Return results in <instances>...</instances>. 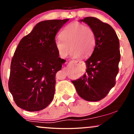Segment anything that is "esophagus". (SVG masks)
Here are the masks:
<instances>
[{"label":"esophagus","instance_id":"obj_1","mask_svg":"<svg viewBox=\"0 0 134 134\" xmlns=\"http://www.w3.org/2000/svg\"><path fill=\"white\" fill-rule=\"evenodd\" d=\"M80 60H73L71 61V62L72 63H78V62H80Z\"/></svg>","mask_w":134,"mask_h":134}]
</instances>
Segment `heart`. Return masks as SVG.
Listing matches in <instances>:
<instances>
[{"mask_svg": "<svg viewBox=\"0 0 134 134\" xmlns=\"http://www.w3.org/2000/svg\"><path fill=\"white\" fill-rule=\"evenodd\" d=\"M60 37L55 40L54 44L58 54L62 58L68 56L70 48L72 49L70 53L72 58H78L82 55L88 56L92 53L96 45L94 31L78 22L66 26L60 32Z\"/></svg>", "mask_w": 134, "mask_h": 134, "instance_id": "b5f03b06", "label": "heart"}]
</instances>
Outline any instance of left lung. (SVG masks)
Listing matches in <instances>:
<instances>
[{"mask_svg":"<svg viewBox=\"0 0 134 134\" xmlns=\"http://www.w3.org/2000/svg\"><path fill=\"white\" fill-rule=\"evenodd\" d=\"M79 21L85 23L94 31L96 45L91 56L85 61L86 72L71 81L83 99L99 101L115 85L120 60L119 39L110 25L96 18L86 17Z\"/></svg>","mask_w":134,"mask_h":134,"instance_id":"obj_1","label":"left lung"}]
</instances>
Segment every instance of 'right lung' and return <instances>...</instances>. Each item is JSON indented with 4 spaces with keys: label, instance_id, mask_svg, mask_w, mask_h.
Wrapping results in <instances>:
<instances>
[{
    "label": "right lung",
    "instance_id": "obj_1",
    "mask_svg": "<svg viewBox=\"0 0 134 134\" xmlns=\"http://www.w3.org/2000/svg\"><path fill=\"white\" fill-rule=\"evenodd\" d=\"M69 19L37 23L14 53L8 88L18 107L29 111L45 108L54 97L56 74L65 62L59 57L55 37Z\"/></svg>",
    "mask_w": 134,
    "mask_h": 134
}]
</instances>
